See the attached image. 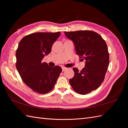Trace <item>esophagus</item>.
Segmentation results:
<instances>
[{
  "instance_id": "1",
  "label": "esophagus",
  "mask_w": 128,
  "mask_h": 128,
  "mask_svg": "<svg viewBox=\"0 0 128 128\" xmlns=\"http://www.w3.org/2000/svg\"><path fill=\"white\" fill-rule=\"evenodd\" d=\"M62 72L65 71V70H66L67 69L66 68V67H64V66H63V67H62Z\"/></svg>"
}]
</instances>
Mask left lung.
<instances>
[{"instance_id": "obj_1", "label": "left lung", "mask_w": 128, "mask_h": 128, "mask_svg": "<svg viewBox=\"0 0 128 128\" xmlns=\"http://www.w3.org/2000/svg\"><path fill=\"white\" fill-rule=\"evenodd\" d=\"M75 46L76 54L85 60V66L80 71L73 68L75 74L69 80L74 90L80 94L90 93L104 80L109 65V53L105 40L92 31L65 32Z\"/></svg>"}]
</instances>
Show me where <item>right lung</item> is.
<instances>
[{
    "instance_id": "add662e5",
    "label": "right lung",
    "mask_w": 128,
    "mask_h": 128,
    "mask_svg": "<svg viewBox=\"0 0 128 128\" xmlns=\"http://www.w3.org/2000/svg\"><path fill=\"white\" fill-rule=\"evenodd\" d=\"M60 35V32H36L24 37L18 43L16 69L24 82L34 91L43 94L51 91L62 71L61 67H50L42 62Z\"/></svg>"
}]
</instances>
